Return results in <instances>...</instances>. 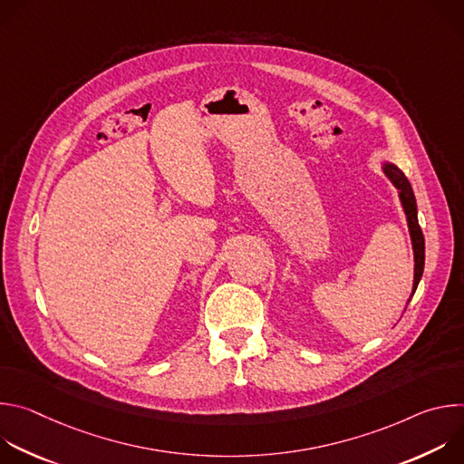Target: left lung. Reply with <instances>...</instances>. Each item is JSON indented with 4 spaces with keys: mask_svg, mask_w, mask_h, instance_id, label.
I'll return each mask as SVG.
<instances>
[{
    "mask_svg": "<svg viewBox=\"0 0 464 464\" xmlns=\"http://www.w3.org/2000/svg\"><path fill=\"white\" fill-rule=\"evenodd\" d=\"M382 169H383L385 176L392 181V185L399 188L401 202H402V208H404V213L408 218V227H410L413 253H415V277H413V294H415V290L420 283L422 272H424V235H422V229H420L419 218H417V200H415L411 183L408 181V178L404 176V172L399 167L392 163H383Z\"/></svg>",
    "mask_w": 464,
    "mask_h": 464,
    "instance_id": "1",
    "label": "left lung"
}]
</instances>
